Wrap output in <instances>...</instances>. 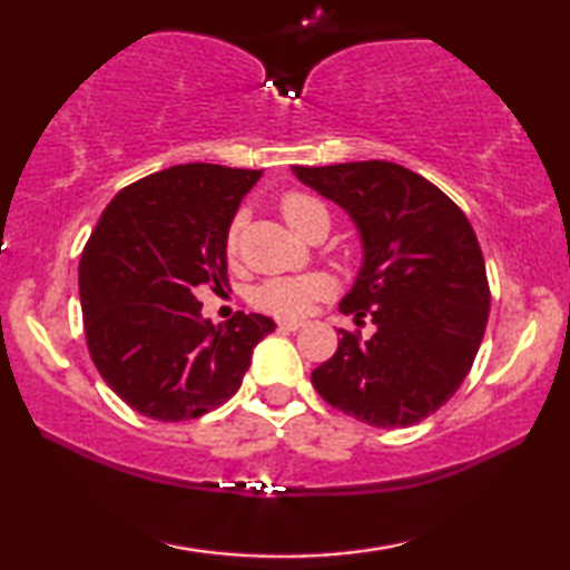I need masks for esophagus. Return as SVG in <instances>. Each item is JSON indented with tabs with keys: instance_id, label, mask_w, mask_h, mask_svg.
Returning a JSON list of instances; mask_svg holds the SVG:
<instances>
[{
	"instance_id": "1",
	"label": "esophagus",
	"mask_w": 570,
	"mask_h": 570,
	"mask_svg": "<svg viewBox=\"0 0 570 570\" xmlns=\"http://www.w3.org/2000/svg\"><path fill=\"white\" fill-rule=\"evenodd\" d=\"M278 326H282V330H286V332H298L304 326V322H298V320H282L278 322Z\"/></svg>"
}]
</instances>
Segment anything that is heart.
Masks as SVG:
<instances>
[{
	"label": "heart",
	"mask_w": 570,
	"mask_h": 570,
	"mask_svg": "<svg viewBox=\"0 0 570 570\" xmlns=\"http://www.w3.org/2000/svg\"><path fill=\"white\" fill-rule=\"evenodd\" d=\"M282 214L286 224L292 226L296 234L312 224L314 218L326 216V208L320 200L306 196V193H286L282 198ZM238 230H240V216L234 218V224L228 228L226 246L228 254H234L238 244ZM332 294V282L322 274H306V276H288V278H272L256 288L254 302L256 306L266 308V312L278 314V316H302L312 308L320 298Z\"/></svg>",
	"instance_id": "heart-1"
}]
</instances>
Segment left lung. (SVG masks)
<instances>
[{
  "label": "left lung",
  "instance_id": "8db88e82",
  "mask_svg": "<svg viewBox=\"0 0 570 570\" xmlns=\"http://www.w3.org/2000/svg\"><path fill=\"white\" fill-rule=\"evenodd\" d=\"M292 170L352 218L362 266L340 312L374 324L370 340L342 332L312 384L372 428L424 420L458 392L485 334L490 292L475 230L445 193L397 163Z\"/></svg>",
  "mask_w": 570,
  "mask_h": 570
}]
</instances>
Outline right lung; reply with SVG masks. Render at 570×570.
Listing matches in <instances>:
<instances>
[{
  "label": "right lung",
  "mask_w": 570,
  "mask_h": 570,
  "mask_svg": "<svg viewBox=\"0 0 570 570\" xmlns=\"http://www.w3.org/2000/svg\"><path fill=\"white\" fill-rule=\"evenodd\" d=\"M264 170L186 163L122 188L80 258L85 336L105 384L160 422L200 417L234 397L254 346L276 324L200 314V286L226 284V236Z\"/></svg>",
  "instance_id": "1"
}]
</instances>
